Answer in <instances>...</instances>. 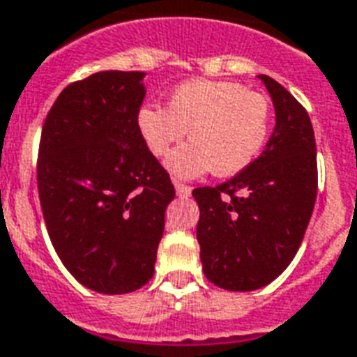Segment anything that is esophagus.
<instances>
[{
    "label": "esophagus",
    "mask_w": 357,
    "mask_h": 357,
    "mask_svg": "<svg viewBox=\"0 0 357 357\" xmlns=\"http://www.w3.org/2000/svg\"><path fill=\"white\" fill-rule=\"evenodd\" d=\"M173 184H175L176 195H178V197H190V194H192V188H190V186H186V184H182V182L178 181H173Z\"/></svg>",
    "instance_id": "1"
}]
</instances>
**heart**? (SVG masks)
Wrapping results in <instances>:
<instances>
[{
    "instance_id": "b5f03b06",
    "label": "heart",
    "mask_w": 357,
    "mask_h": 357,
    "mask_svg": "<svg viewBox=\"0 0 357 357\" xmlns=\"http://www.w3.org/2000/svg\"><path fill=\"white\" fill-rule=\"evenodd\" d=\"M269 101L229 80H186L171 92L167 107L149 103L139 109L137 126L154 156L167 154L188 130L190 143L167 158V169L194 178L213 169L231 176L245 171L269 135Z\"/></svg>"
}]
</instances>
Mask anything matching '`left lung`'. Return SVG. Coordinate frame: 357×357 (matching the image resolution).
Returning a JSON list of instances; mask_svg holds the SVG:
<instances>
[{"mask_svg":"<svg viewBox=\"0 0 357 357\" xmlns=\"http://www.w3.org/2000/svg\"><path fill=\"white\" fill-rule=\"evenodd\" d=\"M277 124L265 150L220 186L195 188L205 277L218 288H264L296 258L318 190L316 141L303 105L277 80L258 75Z\"/></svg>","mask_w":357,"mask_h":357,"instance_id":"1","label":"left lung"}]
</instances>
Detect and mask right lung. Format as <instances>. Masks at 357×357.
I'll return each mask as SVG.
<instances>
[{
  "mask_svg": "<svg viewBox=\"0 0 357 357\" xmlns=\"http://www.w3.org/2000/svg\"><path fill=\"white\" fill-rule=\"evenodd\" d=\"M144 75L99 71L63 88L39 144L37 188L52 246L82 286L107 296L152 278L175 199L137 126Z\"/></svg>",
  "mask_w": 357,
  "mask_h": 357,
  "instance_id": "1",
  "label": "right lung"
}]
</instances>
